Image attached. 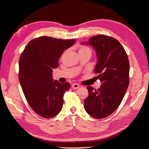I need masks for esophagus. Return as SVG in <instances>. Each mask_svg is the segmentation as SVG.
<instances>
[{"label": "esophagus", "instance_id": "obj_1", "mask_svg": "<svg viewBox=\"0 0 149 149\" xmlns=\"http://www.w3.org/2000/svg\"><path fill=\"white\" fill-rule=\"evenodd\" d=\"M79 87H80V85L77 84H73L72 85V88L73 89H75V90L79 88Z\"/></svg>", "mask_w": 149, "mask_h": 149}]
</instances>
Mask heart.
Wrapping results in <instances>:
<instances>
[{"label":"heart","instance_id":"1","mask_svg":"<svg viewBox=\"0 0 149 149\" xmlns=\"http://www.w3.org/2000/svg\"><path fill=\"white\" fill-rule=\"evenodd\" d=\"M66 52H64L63 54V56L65 53ZM81 52H89L91 54V48L86 45H80L79 47V53H81Z\"/></svg>","mask_w":149,"mask_h":149}]
</instances>
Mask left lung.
<instances>
[{
    "label": "left lung",
    "mask_w": 149,
    "mask_h": 149,
    "mask_svg": "<svg viewBox=\"0 0 149 149\" xmlns=\"http://www.w3.org/2000/svg\"><path fill=\"white\" fill-rule=\"evenodd\" d=\"M89 44L96 52L97 63L94 72L102 85L97 90L86 88L88 96L84 108L91 117L106 118L115 111L122 102L130 83V63L123 47L113 37L100 34L91 37Z\"/></svg>",
    "instance_id": "left-lung-1"
}]
</instances>
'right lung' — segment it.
<instances>
[{
	"label": "right lung",
	"instance_id": "right-lung-1",
	"mask_svg": "<svg viewBox=\"0 0 149 149\" xmlns=\"http://www.w3.org/2000/svg\"><path fill=\"white\" fill-rule=\"evenodd\" d=\"M75 42L40 37L31 40L20 56L18 77L22 90L29 106L43 118H52L61 111L64 93L70 85L53 81L52 69L58 67L62 53Z\"/></svg>",
	"mask_w": 149,
	"mask_h": 149
}]
</instances>
